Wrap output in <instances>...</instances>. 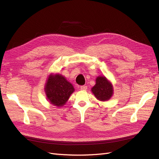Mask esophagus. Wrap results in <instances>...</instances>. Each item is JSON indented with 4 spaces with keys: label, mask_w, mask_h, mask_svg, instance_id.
I'll return each instance as SVG.
<instances>
[{
    "label": "esophagus",
    "mask_w": 159,
    "mask_h": 159,
    "mask_svg": "<svg viewBox=\"0 0 159 159\" xmlns=\"http://www.w3.org/2000/svg\"><path fill=\"white\" fill-rule=\"evenodd\" d=\"M80 89L85 91V90L87 89V86H86V85H81V86H80Z\"/></svg>",
    "instance_id": "obj_1"
}]
</instances>
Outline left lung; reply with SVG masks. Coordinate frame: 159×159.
<instances>
[{"instance_id":"1","label":"left lung","mask_w":159,"mask_h":159,"mask_svg":"<svg viewBox=\"0 0 159 159\" xmlns=\"http://www.w3.org/2000/svg\"><path fill=\"white\" fill-rule=\"evenodd\" d=\"M96 84L91 89L95 98L100 101H107L111 97L113 86L104 76H99L96 79Z\"/></svg>"}]
</instances>
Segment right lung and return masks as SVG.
Returning a JSON list of instances; mask_svg holds the SVG:
<instances>
[{
	"label": "right lung",
	"instance_id": "1",
	"mask_svg": "<svg viewBox=\"0 0 159 159\" xmlns=\"http://www.w3.org/2000/svg\"><path fill=\"white\" fill-rule=\"evenodd\" d=\"M74 91L73 85L60 74L50 75L45 87L49 102L57 107L63 106Z\"/></svg>",
	"mask_w": 159,
	"mask_h": 159
}]
</instances>
